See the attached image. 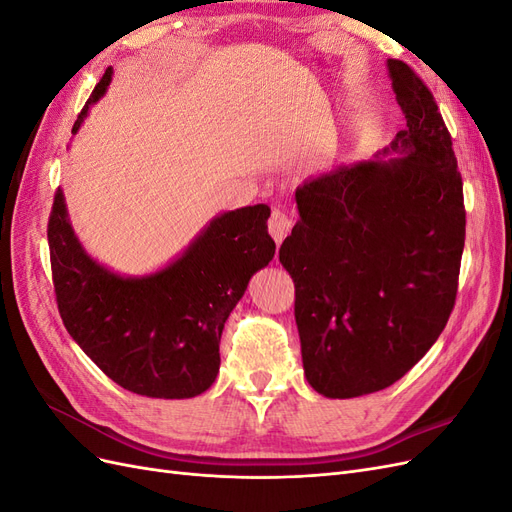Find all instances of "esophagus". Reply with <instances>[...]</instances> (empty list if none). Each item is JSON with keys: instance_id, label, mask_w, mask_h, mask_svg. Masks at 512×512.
I'll list each match as a JSON object with an SVG mask.
<instances>
[{"instance_id": "esophagus-1", "label": "esophagus", "mask_w": 512, "mask_h": 512, "mask_svg": "<svg viewBox=\"0 0 512 512\" xmlns=\"http://www.w3.org/2000/svg\"><path fill=\"white\" fill-rule=\"evenodd\" d=\"M267 228H269V235L275 239V243L280 245V243L288 237V232H290V228H292V220L288 218V215H286L284 211L275 209V211L271 213L269 222H267Z\"/></svg>"}]
</instances>
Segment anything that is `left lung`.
Here are the masks:
<instances>
[{"mask_svg": "<svg viewBox=\"0 0 512 512\" xmlns=\"http://www.w3.org/2000/svg\"><path fill=\"white\" fill-rule=\"evenodd\" d=\"M386 66L406 130L374 160L299 185L301 220L280 247L305 378L331 399L386 389L436 344L466 243L463 183L438 104L404 61Z\"/></svg>", "mask_w": 512, "mask_h": 512, "instance_id": "obj_1", "label": "left lung"}]
</instances>
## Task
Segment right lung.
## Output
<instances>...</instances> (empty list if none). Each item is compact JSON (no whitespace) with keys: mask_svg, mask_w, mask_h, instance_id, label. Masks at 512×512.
<instances>
[{"mask_svg":"<svg viewBox=\"0 0 512 512\" xmlns=\"http://www.w3.org/2000/svg\"><path fill=\"white\" fill-rule=\"evenodd\" d=\"M111 76L108 68L72 134L89 106L104 96ZM269 215L267 205L226 211L168 267L123 277L83 250L64 192L57 190L46 235L57 307L68 333L126 391L158 399L205 393L220 371L224 322L252 275L273 260Z\"/></svg>","mask_w":512,"mask_h":512,"instance_id":"obj_1","label":"right lung"}]
</instances>
